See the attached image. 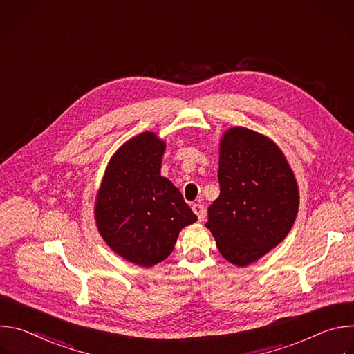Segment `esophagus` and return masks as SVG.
<instances>
[{
  "label": "esophagus",
  "mask_w": 354,
  "mask_h": 354,
  "mask_svg": "<svg viewBox=\"0 0 354 354\" xmlns=\"http://www.w3.org/2000/svg\"><path fill=\"white\" fill-rule=\"evenodd\" d=\"M192 210L194 212V214L197 216V220L198 221H203L205 218H206V210H205V207L201 206V205H193V207H192Z\"/></svg>",
  "instance_id": "1"
}]
</instances>
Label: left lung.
Listing matches in <instances>:
<instances>
[{
	"label": "left lung",
	"instance_id": "obj_1",
	"mask_svg": "<svg viewBox=\"0 0 354 354\" xmlns=\"http://www.w3.org/2000/svg\"><path fill=\"white\" fill-rule=\"evenodd\" d=\"M218 182L206 227L230 263L248 266L290 232L299 205L295 176L270 138L231 127L220 142Z\"/></svg>",
	"mask_w": 354,
	"mask_h": 354
}]
</instances>
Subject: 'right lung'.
I'll return each instance as SVG.
<instances>
[{
    "instance_id": "add662e5",
    "label": "right lung",
    "mask_w": 354,
    "mask_h": 354,
    "mask_svg": "<svg viewBox=\"0 0 354 354\" xmlns=\"http://www.w3.org/2000/svg\"><path fill=\"white\" fill-rule=\"evenodd\" d=\"M165 142L144 131L111 158L96 194L99 234L126 261L151 268L165 261L180 230L197 217L175 185L161 176Z\"/></svg>"
}]
</instances>
